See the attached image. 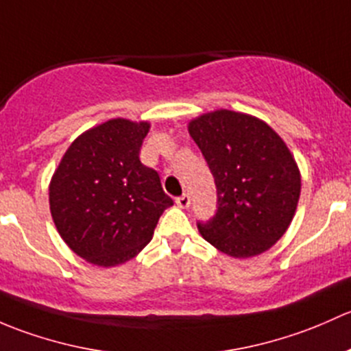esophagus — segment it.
I'll return each mask as SVG.
<instances>
[{"label": "esophagus", "mask_w": 351, "mask_h": 351, "mask_svg": "<svg viewBox=\"0 0 351 351\" xmlns=\"http://www.w3.org/2000/svg\"><path fill=\"white\" fill-rule=\"evenodd\" d=\"M176 202H177V206H179V208H189L191 196H189V194H182V196L177 197Z\"/></svg>", "instance_id": "34e87169"}]
</instances>
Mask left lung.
I'll return each mask as SVG.
<instances>
[{
	"label": "left lung",
	"mask_w": 351,
	"mask_h": 351,
	"mask_svg": "<svg viewBox=\"0 0 351 351\" xmlns=\"http://www.w3.org/2000/svg\"><path fill=\"white\" fill-rule=\"evenodd\" d=\"M216 184V213L197 221L202 238L223 254L247 258L285 233L301 193L287 145L267 123L219 110L189 123Z\"/></svg>",
	"instance_id": "obj_1"
}]
</instances>
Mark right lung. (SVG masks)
<instances>
[{"label": "right lung", "mask_w": 351, "mask_h": 351, "mask_svg": "<svg viewBox=\"0 0 351 351\" xmlns=\"http://www.w3.org/2000/svg\"><path fill=\"white\" fill-rule=\"evenodd\" d=\"M149 123L110 120L82 133L50 182V211L64 241L101 267L133 258L174 204L158 172L140 162Z\"/></svg>", "instance_id": "add662e5"}]
</instances>
